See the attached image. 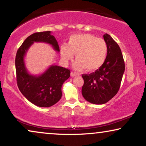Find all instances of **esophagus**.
Here are the masks:
<instances>
[{
    "mask_svg": "<svg viewBox=\"0 0 146 146\" xmlns=\"http://www.w3.org/2000/svg\"><path fill=\"white\" fill-rule=\"evenodd\" d=\"M77 75H78V74L76 73H73V72L71 73V77H75V76H77Z\"/></svg>",
    "mask_w": 146,
    "mask_h": 146,
    "instance_id": "esophagus-1",
    "label": "esophagus"
}]
</instances>
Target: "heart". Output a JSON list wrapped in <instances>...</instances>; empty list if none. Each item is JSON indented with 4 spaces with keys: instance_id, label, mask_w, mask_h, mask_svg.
Masks as SVG:
<instances>
[{
    "instance_id": "b5f03b06",
    "label": "heart",
    "mask_w": 146,
    "mask_h": 146,
    "mask_svg": "<svg viewBox=\"0 0 146 146\" xmlns=\"http://www.w3.org/2000/svg\"><path fill=\"white\" fill-rule=\"evenodd\" d=\"M108 52L106 41L90 34L73 35L69 37L67 45L60 46L61 56L66 62L72 60L76 54L77 60L73 67L77 71L84 68L88 71L98 69L105 62Z\"/></svg>"
}]
</instances>
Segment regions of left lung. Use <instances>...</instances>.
Wrapping results in <instances>:
<instances>
[{
  "instance_id": "obj_1",
  "label": "left lung",
  "mask_w": 146,
  "mask_h": 146,
  "mask_svg": "<svg viewBox=\"0 0 146 146\" xmlns=\"http://www.w3.org/2000/svg\"><path fill=\"white\" fill-rule=\"evenodd\" d=\"M108 52L104 64L94 73L82 75V94L90 103H107L118 92L125 72V62L118 44L110 35H104Z\"/></svg>"
}]
</instances>
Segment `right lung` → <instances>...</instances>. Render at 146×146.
I'll list each match as a JSON object with an SVG mask.
<instances>
[{
    "mask_svg": "<svg viewBox=\"0 0 146 146\" xmlns=\"http://www.w3.org/2000/svg\"><path fill=\"white\" fill-rule=\"evenodd\" d=\"M34 42L50 44L59 52L58 41L51 31L35 33L28 36L17 50L16 56L17 84L19 90L30 102L38 107L48 108L57 103L62 98V86L70 77L69 69L52 65L39 75L29 73L24 58L26 53Z\"/></svg>",
    "mask_w": 146,
    "mask_h": 146,
    "instance_id": "1",
    "label": "right lung"
}]
</instances>
